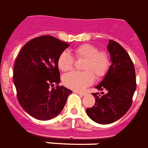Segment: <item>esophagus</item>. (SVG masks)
Listing matches in <instances>:
<instances>
[{"label": "esophagus", "instance_id": "esophagus-1", "mask_svg": "<svg viewBox=\"0 0 148 148\" xmlns=\"http://www.w3.org/2000/svg\"><path fill=\"white\" fill-rule=\"evenodd\" d=\"M76 93H77L78 95H80V96H85V92H76Z\"/></svg>", "mask_w": 148, "mask_h": 148}]
</instances>
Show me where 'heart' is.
<instances>
[{
    "instance_id": "1",
    "label": "heart",
    "mask_w": 148,
    "mask_h": 148,
    "mask_svg": "<svg viewBox=\"0 0 148 148\" xmlns=\"http://www.w3.org/2000/svg\"><path fill=\"white\" fill-rule=\"evenodd\" d=\"M75 57L84 59L85 62L83 70L85 71H72L63 77V83L65 86L80 91L85 89L94 82V74L96 78L104 77L109 71L110 61L109 56L104 51H99L98 48L89 44H84L75 48L74 50ZM74 60L69 51H63L60 53L57 60L58 67L63 72L71 70Z\"/></svg>"
}]
</instances>
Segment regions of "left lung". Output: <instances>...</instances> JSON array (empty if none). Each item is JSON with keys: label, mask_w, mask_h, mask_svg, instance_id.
Here are the masks:
<instances>
[{"label": "left lung", "mask_w": 148, "mask_h": 148, "mask_svg": "<svg viewBox=\"0 0 148 148\" xmlns=\"http://www.w3.org/2000/svg\"><path fill=\"white\" fill-rule=\"evenodd\" d=\"M108 49L111 65L104 78L96 87L98 90H107L108 93H92L95 105L86 109L88 117L102 125L114 122L126 114L136 88L135 67L128 52L112 40H109Z\"/></svg>", "instance_id": "obj_1"}]
</instances>
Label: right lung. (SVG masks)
<instances>
[{
    "mask_svg": "<svg viewBox=\"0 0 148 148\" xmlns=\"http://www.w3.org/2000/svg\"><path fill=\"white\" fill-rule=\"evenodd\" d=\"M69 46L52 36H40L28 41L16 58L13 80L17 98L23 110L34 119L46 121L56 117L72 92L59 85L57 65L59 56Z\"/></svg>",
    "mask_w": 148,
    "mask_h": 148,
    "instance_id": "add662e5",
    "label": "right lung"
}]
</instances>
